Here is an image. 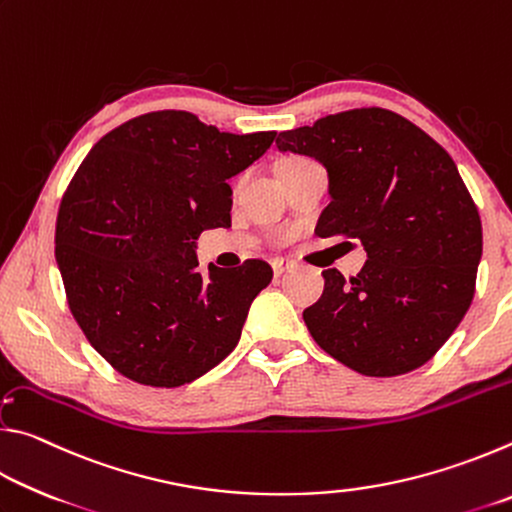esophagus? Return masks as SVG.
<instances>
[{
	"instance_id": "obj_1",
	"label": "esophagus",
	"mask_w": 512,
	"mask_h": 512,
	"mask_svg": "<svg viewBox=\"0 0 512 512\" xmlns=\"http://www.w3.org/2000/svg\"><path fill=\"white\" fill-rule=\"evenodd\" d=\"M271 266H273V273H275V275H282L284 271H289L291 262H287V259H273Z\"/></svg>"
}]
</instances>
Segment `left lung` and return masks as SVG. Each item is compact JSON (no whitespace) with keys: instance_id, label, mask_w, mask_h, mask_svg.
<instances>
[{"instance_id":"8db88e82","label":"left lung","mask_w":512,"mask_h":512,"mask_svg":"<svg viewBox=\"0 0 512 512\" xmlns=\"http://www.w3.org/2000/svg\"><path fill=\"white\" fill-rule=\"evenodd\" d=\"M277 149L327 169L318 237L361 241L368 259L325 291L305 325L329 357L366 377L427 363L470 309L483 250L481 216L454 160L436 140L384 108H354L277 135Z\"/></svg>"}]
</instances>
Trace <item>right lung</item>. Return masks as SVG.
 <instances>
[{"instance_id": "obj_1", "label": "right lung", "mask_w": 512, "mask_h": 512, "mask_svg": "<svg viewBox=\"0 0 512 512\" xmlns=\"http://www.w3.org/2000/svg\"><path fill=\"white\" fill-rule=\"evenodd\" d=\"M275 131L221 133L192 112H146L92 146L56 219V262L85 339L121 375L176 388L237 348L250 302L271 284L262 259L198 273L196 239L228 228V178Z\"/></svg>"}]
</instances>
